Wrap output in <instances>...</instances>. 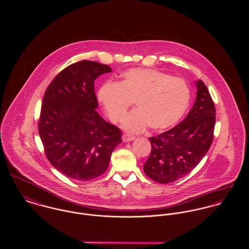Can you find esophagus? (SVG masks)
Here are the masks:
<instances>
[{
  "instance_id": "1",
  "label": "esophagus",
  "mask_w": 249,
  "mask_h": 249,
  "mask_svg": "<svg viewBox=\"0 0 249 249\" xmlns=\"http://www.w3.org/2000/svg\"><path fill=\"white\" fill-rule=\"evenodd\" d=\"M134 139H135V137H133L131 135H128V134H124L123 135V142H131Z\"/></svg>"
}]
</instances>
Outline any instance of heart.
<instances>
[{
  "label": "heart",
  "mask_w": 249,
  "mask_h": 249,
  "mask_svg": "<svg viewBox=\"0 0 249 249\" xmlns=\"http://www.w3.org/2000/svg\"><path fill=\"white\" fill-rule=\"evenodd\" d=\"M98 100L115 124L123 121L135 103L137 109L124 121V128L128 132H141L148 125L162 131L177 124L184 116L191 91L182 78L155 69L135 68L124 71L119 83L104 84Z\"/></svg>",
  "instance_id": "heart-1"
}]
</instances>
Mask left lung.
Returning a JSON list of instances; mask_svg holds the SVG:
<instances>
[{
	"instance_id": "left-lung-1",
	"label": "left lung",
	"mask_w": 249,
	"mask_h": 249,
	"mask_svg": "<svg viewBox=\"0 0 249 249\" xmlns=\"http://www.w3.org/2000/svg\"><path fill=\"white\" fill-rule=\"evenodd\" d=\"M196 102L187 117L174 128L149 138L151 152L143 172L158 183H172L188 175L212 144L214 105L202 80H196Z\"/></svg>"
}]
</instances>
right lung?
Returning a JSON list of instances; mask_svg holds the SVG:
<instances>
[{
	"mask_svg": "<svg viewBox=\"0 0 249 249\" xmlns=\"http://www.w3.org/2000/svg\"><path fill=\"white\" fill-rule=\"evenodd\" d=\"M111 71L108 65L82 60L60 71L45 92L40 139L51 164L71 179L88 181L102 176L122 142L121 130L96 110L95 79Z\"/></svg>",
	"mask_w": 249,
	"mask_h": 249,
	"instance_id": "1",
	"label": "right lung"
}]
</instances>
